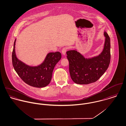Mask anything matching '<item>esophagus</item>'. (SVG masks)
<instances>
[{"mask_svg":"<svg viewBox=\"0 0 126 126\" xmlns=\"http://www.w3.org/2000/svg\"><path fill=\"white\" fill-rule=\"evenodd\" d=\"M68 50V48L67 47H64L62 50V53L63 55H65L67 50Z\"/></svg>","mask_w":126,"mask_h":126,"instance_id":"obj_1","label":"esophagus"}]
</instances>
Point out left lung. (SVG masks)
Here are the masks:
<instances>
[{
  "label": "left lung",
  "mask_w": 126,
  "mask_h": 126,
  "mask_svg": "<svg viewBox=\"0 0 126 126\" xmlns=\"http://www.w3.org/2000/svg\"><path fill=\"white\" fill-rule=\"evenodd\" d=\"M104 35V48L98 56L86 58L76 50L67 52L70 75L75 83L87 84L94 83L107 70L111 59L110 39L105 31Z\"/></svg>",
  "instance_id": "left-lung-1"
}]
</instances>
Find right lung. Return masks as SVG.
I'll use <instances>...</instances> for the list:
<instances>
[{"label":"right lung","mask_w":126,"mask_h":126,"mask_svg":"<svg viewBox=\"0 0 126 126\" xmlns=\"http://www.w3.org/2000/svg\"><path fill=\"white\" fill-rule=\"evenodd\" d=\"M16 39L12 53V62L14 70L22 80L28 85L38 88L45 87L50 84L54 69L60 60L61 54L59 52L48 53L41 64L30 66L19 60L15 51Z\"/></svg>","instance_id":"obj_1"}]
</instances>
